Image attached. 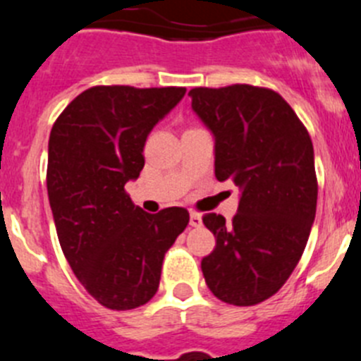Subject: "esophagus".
<instances>
[{
  "label": "esophagus",
  "instance_id": "1",
  "mask_svg": "<svg viewBox=\"0 0 361 361\" xmlns=\"http://www.w3.org/2000/svg\"><path fill=\"white\" fill-rule=\"evenodd\" d=\"M190 226L191 228H200L202 226V216H200V213H191Z\"/></svg>",
  "mask_w": 361,
  "mask_h": 361
}]
</instances>
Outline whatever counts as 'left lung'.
Masks as SVG:
<instances>
[{"label": "left lung", "mask_w": 361, "mask_h": 361, "mask_svg": "<svg viewBox=\"0 0 361 361\" xmlns=\"http://www.w3.org/2000/svg\"><path fill=\"white\" fill-rule=\"evenodd\" d=\"M190 95L215 135V177L242 190L231 222L202 216L216 238L200 264L204 280L226 304L257 305L288 282L307 244L318 199L311 137L271 88L199 86Z\"/></svg>", "instance_id": "1"}]
</instances>
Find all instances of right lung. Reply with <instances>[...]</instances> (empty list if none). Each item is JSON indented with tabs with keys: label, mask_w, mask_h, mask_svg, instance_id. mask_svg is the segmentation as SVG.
<instances>
[{
	"label": "right lung",
	"mask_w": 361,
	"mask_h": 361,
	"mask_svg": "<svg viewBox=\"0 0 361 361\" xmlns=\"http://www.w3.org/2000/svg\"><path fill=\"white\" fill-rule=\"evenodd\" d=\"M184 94V86H92L50 132L47 190L57 238L82 288L111 311L153 298L166 251L190 222L177 206L149 215L124 190L145 166L148 133Z\"/></svg>",
	"instance_id": "obj_1"
}]
</instances>
